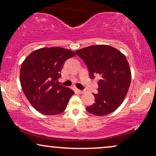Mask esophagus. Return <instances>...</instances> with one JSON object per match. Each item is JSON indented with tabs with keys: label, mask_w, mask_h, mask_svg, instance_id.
<instances>
[{
	"label": "esophagus",
	"mask_w": 156,
	"mask_h": 156,
	"mask_svg": "<svg viewBox=\"0 0 156 156\" xmlns=\"http://www.w3.org/2000/svg\"><path fill=\"white\" fill-rule=\"evenodd\" d=\"M77 91L80 94H82V93H84V91H82V90H80V89H77Z\"/></svg>",
	"instance_id": "esophagus-1"
}]
</instances>
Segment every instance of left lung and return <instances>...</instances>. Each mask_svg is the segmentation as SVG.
Instances as JSON below:
<instances>
[{
  "instance_id": "8db88e82",
  "label": "left lung",
  "mask_w": 156,
  "mask_h": 156,
  "mask_svg": "<svg viewBox=\"0 0 156 156\" xmlns=\"http://www.w3.org/2000/svg\"><path fill=\"white\" fill-rule=\"evenodd\" d=\"M75 53L86 64L90 79L99 77L98 93L94 94L95 103L87 111L97 116L114 112L122 104L131 84V69L125 55L106 44L89 46Z\"/></svg>"
}]
</instances>
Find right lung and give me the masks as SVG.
<instances>
[{
	"instance_id": "right-lung-1",
	"label": "right lung",
	"mask_w": 156,
	"mask_h": 156,
	"mask_svg": "<svg viewBox=\"0 0 156 156\" xmlns=\"http://www.w3.org/2000/svg\"><path fill=\"white\" fill-rule=\"evenodd\" d=\"M75 55L73 51L54 47L38 49L22 63L20 81L25 97L37 112L57 115L67 108L74 92L57 84L65 62Z\"/></svg>"
}]
</instances>
